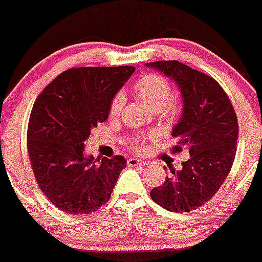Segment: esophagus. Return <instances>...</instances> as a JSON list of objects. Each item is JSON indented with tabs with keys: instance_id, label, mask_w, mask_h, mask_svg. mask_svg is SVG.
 Returning a JSON list of instances; mask_svg holds the SVG:
<instances>
[{
	"instance_id": "1",
	"label": "esophagus",
	"mask_w": 262,
	"mask_h": 262,
	"mask_svg": "<svg viewBox=\"0 0 262 262\" xmlns=\"http://www.w3.org/2000/svg\"><path fill=\"white\" fill-rule=\"evenodd\" d=\"M145 165V161L143 160H138V158H128L127 160V166L128 167H141Z\"/></svg>"
}]
</instances>
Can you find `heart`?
Segmentation results:
<instances>
[{"instance_id":"b5f03b06","label":"heart","mask_w":262,"mask_h":262,"mask_svg":"<svg viewBox=\"0 0 262 262\" xmlns=\"http://www.w3.org/2000/svg\"><path fill=\"white\" fill-rule=\"evenodd\" d=\"M133 91L140 100H143L147 105H149L153 110H158V113L172 118L178 114L179 105L171 97V85L169 81L157 74H147L143 75L135 81ZM123 96L121 93H117L112 98L109 105V115L110 117H117L121 113L123 107ZM150 139L149 135H139L131 140L129 145L134 150H143L145 148V141Z\"/></svg>"}]
</instances>
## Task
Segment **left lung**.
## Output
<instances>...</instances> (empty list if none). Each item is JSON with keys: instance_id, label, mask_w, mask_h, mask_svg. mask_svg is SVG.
I'll list each match as a JSON object with an SVG mask.
<instances>
[{"instance_id": "obj_1", "label": "left lung", "mask_w": 262, "mask_h": 262, "mask_svg": "<svg viewBox=\"0 0 262 262\" xmlns=\"http://www.w3.org/2000/svg\"><path fill=\"white\" fill-rule=\"evenodd\" d=\"M147 66L164 73L181 90L183 112L172 128V138L178 140L172 153L187 148L191 156L182 170H171L164 183L150 191V198L170 212H191L215 195L231 170L239 135L236 114L227 93L212 76L179 61H156Z\"/></svg>"}]
</instances>
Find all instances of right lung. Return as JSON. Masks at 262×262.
<instances>
[{
	"mask_svg": "<svg viewBox=\"0 0 262 262\" xmlns=\"http://www.w3.org/2000/svg\"><path fill=\"white\" fill-rule=\"evenodd\" d=\"M135 67H76L59 74L36 98L27 129V149L38 187L69 214H90L110 199L123 156L98 164L84 153L91 129L109 117L115 93Z\"/></svg>",
	"mask_w": 262,
	"mask_h": 262,
	"instance_id": "right-lung-1",
	"label": "right lung"
}]
</instances>
